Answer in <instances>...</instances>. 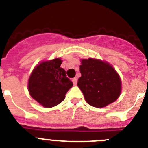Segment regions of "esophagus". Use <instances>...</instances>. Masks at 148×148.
<instances>
[{"label":"esophagus","mask_w":148,"mask_h":148,"mask_svg":"<svg viewBox=\"0 0 148 148\" xmlns=\"http://www.w3.org/2000/svg\"><path fill=\"white\" fill-rule=\"evenodd\" d=\"M73 83L74 85H76V84H77V78L76 77H75V78H73Z\"/></svg>","instance_id":"34e87169"}]
</instances>
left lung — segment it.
I'll list each match as a JSON object with an SVG mask.
<instances>
[{
    "mask_svg": "<svg viewBox=\"0 0 148 148\" xmlns=\"http://www.w3.org/2000/svg\"><path fill=\"white\" fill-rule=\"evenodd\" d=\"M80 72L82 76L77 85L87 104L104 108L118 99L121 92V80L108 63L93 58L82 59Z\"/></svg>",
    "mask_w": 148,
    "mask_h": 148,
    "instance_id": "8db88e82",
    "label": "left lung"
}]
</instances>
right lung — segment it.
Returning <instances> with one entry per match:
<instances>
[{
  "mask_svg": "<svg viewBox=\"0 0 148 148\" xmlns=\"http://www.w3.org/2000/svg\"><path fill=\"white\" fill-rule=\"evenodd\" d=\"M60 58L44 61L38 65L29 78V94L45 108H52L64 100L73 84L61 68Z\"/></svg>",
  "mask_w": 148,
  "mask_h": 148,
  "instance_id": "add662e5",
  "label": "right lung"
}]
</instances>
